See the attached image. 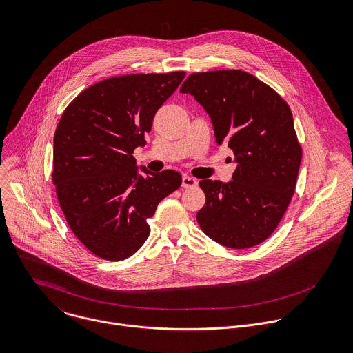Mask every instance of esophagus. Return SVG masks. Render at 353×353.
Instances as JSON below:
<instances>
[{
	"label": "esophagus",
	"mask_w": 353,
	"mask_h": 353,
	"mask_svg": "<svg viewBox=\"0 0 353 353\" xmlns=\"http://www.w3.org/2000/svg\"><path fill=\"white\" fill-rule=\"evenodd\" d=\"M196 184H198L196 179H194V177H191V176H187V174L183 176V183H181V185H183L184 188H191V187H195Z\"/></svg>",
	"instance_id": "1"
}]
</instances>
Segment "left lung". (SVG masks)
I'll return each mask as SVG.
<instances>
[{
	"instance_id": "8db88e82",
	"label": "left lung",
	"mask_w": 353,
	"mask_h": 353,
	"mask_svg": "<svg viewBox=\"0 0 353 353\" xmlns=\"http://www.w3.org/2000/svg\"><path fill=\"white\" fill-rule=\"evenodd\" d=\"M180 92L210 116L216 143L234 154L232 180H201L206 202L196 213L213 241L236 250L268 240L295 192L302 148L288 103L244 70L192 73Z\"/></svg>"
}]
</instances>
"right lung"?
Wrapping results in <instances>:
<instances>
[{
  "mask_svg": "<svg viewBox=\"0 0 353 353\" xmlns=\"http://www.w3.org/2000/svg\"><path fill=\"white\" fill-rule=\"evenodd\" d=\"M185 72L109 77L81 91L54 136L52 181L66 221L94 255L123 261L150 236L147 219L181 185L174 170L139 174L133 152L145 145L157 110Z\"/></svg>",
  "mask_w": 353,
  "mask_h": 353,
  "instance_id": "obj_1",
  "label": "right lung"
}]
</instances>
